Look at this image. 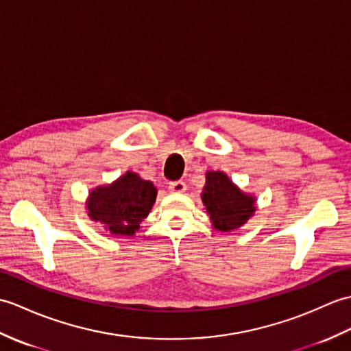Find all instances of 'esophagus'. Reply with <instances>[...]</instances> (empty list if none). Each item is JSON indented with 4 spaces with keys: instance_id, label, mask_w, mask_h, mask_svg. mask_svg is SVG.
Instances as JSON below:
<instances>
[{
    "instance_id": "obj_1",
    "label": "esophagus",
    "mask_w": 351,
    "mask_h": 351,
    "mask_svg": "<svg viewBox=\"0 0 351 351\" xmlns=\"http://www.w3.org/2000/svg\"><path fill=\"white\" fill-rule=\"evenodd\" d=\"M168 189H169V192H173V193H182V192L186 191V183L182 182V180L171 182L169 186H168Z\"/></svg>"
}]
</instances>
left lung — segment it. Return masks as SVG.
Returning a JSON list of instances; mask_svg holds the SVG:
<instances>
[{"label": "left lung", "instance_id": "left-lung-1", "mask_svg": "<svg viewBox=\"0 0 351 351\" xmlns=\"http://www.w3.org/2000/svg\"><path fill=\"white\" fill-rule=\"evenodd\" d=\"M215 230L228 232L246 223L255 213V198L241 192L222 171H208L201 193Z\"/></svg>", "mask_w": 351, "mask_h": 351}]
</instances>
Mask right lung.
Segmentation results:
<instances>
[{"label":"right lung","instance_id":"right-lung-1","mask_svg":"<svg viewBox=\"0 0 351 351\" xmlns=\"http://www.w3.org/2000/svg\"><path fill=\"white\" fill-rule=\"evenodd\" d=\"M158 189L149 180L128 171L111 184L97 186L87 199L91 221L105 225L111 234L134 236L150 213Z\"/></svg>","mask_w":351,"mask_h":351}]
</instances>
